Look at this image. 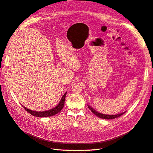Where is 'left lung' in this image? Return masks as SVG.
<instances>
[{"mask_svg": "<svg viewBox=\"0 0 153 153\" xmlns=\"http://www.w3.org/2000/svg\"><path fill=\"white\" fill-rule=\"evenodd\" d=\"M87 106H88V108H89L91 110V112L94 114H95L97 117H100L101 119H112L117 118V117H119V116H121V115H122L123 114H124L125 113V112H124L121 114H116V115H106V114H101V113L97 112V111H96L94 108H92L89 105H87Z\"/></svg>", "mask_w": 153, "mask_h": 153, "instance_id": "obj_1", "label": "left lung"}]
</instances>
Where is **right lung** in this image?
I'll return each instance as SVG.
<instances>
[{
    "label": "right lung",
    "instance_id": "add662e5",
    "mask_svg": "<svg viewBox=\"0 0 153 153\" xmlns=\"http://www.w3.org/2000/svg\"><path fill=\"white\" fill-rule=\"evenodd\" d=\"M66 95V92L63 95L61 101H60L59 103L56 106H55V108L48 110L47 111H43V112H37V111L31 110L29 108H27L23 105H22V106L25 108V110H26V111H27L29 113H30L32 115H34V116H35V117H46L53 116V115L58 114L60 111H61L63 108V106L64 105V101H65Z\"/></svg>",
    "mask_w": 153,
    "mask_h": 153
}]
</instances>
